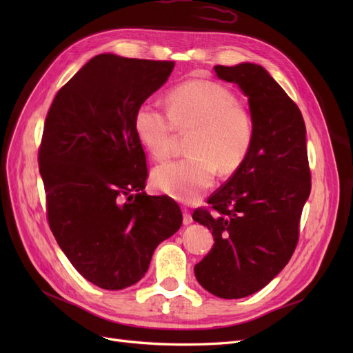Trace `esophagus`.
Instances as JSON below:
<instances>
[{
    "label": "esophagus",
    "instance_id": "1",
    "mask_svg": "<svg viewBox=\"0 0 353 353\" xmlns=\"http://www.w3.org/2000/svg\"><path fill=\"white\" fill-rule=\"evenodd\" d=\"M183 222L185 223V225H188V223L193 222V216H191V212L187 208L183 209Z\"/></svg>",
    "mask_w": 353,
    "mask_h": 353
}]
</instances>
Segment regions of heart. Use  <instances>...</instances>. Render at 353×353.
Masks as SVG:
<instances>
[{"label": "heart", "instance_id": "obj_1", "mask_svg": "<svg viewBox=\"0 0 353 353\" xmlns=\"http://www.w3.org/2000/svg\"><path fill=\"white\" fill-rule=\"evenodd\" d=\"M134 131L144 150L165 160L174 150L175 131L190 134L185 159L156 168L154 187L179 201H194L215 183L216 170L232 174L249 157L254 141L252 113L225 85L193 79L168 95V112L152 101L138 105Z\"/></svg>", "mask_w": 353, "mask_h": 353}]
</instances>
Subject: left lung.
<instances>
[{"label": "left lung", "mask_w": 353, "mask_h": 353, "mask_svg": "<svg viewBox=\"0 0 353 353\" xmlns=\"http://www.w3.org/2000/svg\"><path fill=\"white\" fill-rule=\"evenodd\" d=\"M213 69L248 95L254 141L241 168L208 199L209 206L193 212L215 239L194 274L209 293L240 299L268 284L297 245L311 193L306 128L297 104L262 66Z\"/></svg>", "instance_id": "left-lung-1"}]
</instances>
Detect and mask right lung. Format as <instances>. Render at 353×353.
<instances>
[{"label": "right lung", "instance_id": "add662e5", "mask_svg": "<svg viewBox=\"0 0 353 353\" xmlns=\"http://www.w3.org/2000/svg\"><path fill=\"white\" fill-rule=\"evenodd\" d=\"M175 61L100 54L56 94L38 150L47 219L70 263L105 290L140 281L183 223L169 196H147L134 114Z\"/></svg>", "mask_w": 353, "mask_h": 353}]
</instances>
